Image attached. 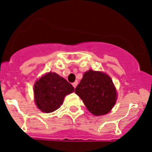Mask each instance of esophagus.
Here are the masks:
<instances>
[{
	"mask_svg": "<svg viewBox=\"0 0 152 152\" xmlns=\"http://www.w3.org/2000/svg\"><path fill=\"white\" fill-rule=\"evenodd\" d=\"M77 84H78V82L77 81H75L74 83H73V86L74 88H76V86H77Z\"/></svg>",
	"mask_w": 152,
	"mask_h": 152,
	"instance_id": "obj_1",
	"label": "esophagus"
}]
</instances>
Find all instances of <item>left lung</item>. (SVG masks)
Wrapping results in <instances>:
<instances>
[{"mask_svg":"<svg viewBox=\"0 0 152 152\" xmlns=\"http://www.w3.org/2000/svg\"><path fill=\"white\" fill-rule=\"evenodd\" d=\"M90 113L106 115L115 103L116 90L111 78L102 72L88 70L75 88Z\"/></svg>","mask_w":152,"mask_h":152,"instance_id":"left-lung-1","label":"left lung"}]
</instances>
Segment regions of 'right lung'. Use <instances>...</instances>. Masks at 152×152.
I'll list each match as a JSON object with an SVG mask.
<instances>
[{
    "label": "right lung",
    "mask_w": 152,
    "mask_h": 152,
    "mask_svg": "<svg viewBox=\"0 0 152 152\" xmlns=\"http://www.w3.org/2000/svg\"><path fill=\"white\" fill-rule=\"evenodd\" d=\"M73 91L74 88L66 79L55 73H49L35 83V103L41 111L52 113L60 107L65 96Z\"/></svg>",
    "instance_id": "right-lung-1"
}]
</instances>
